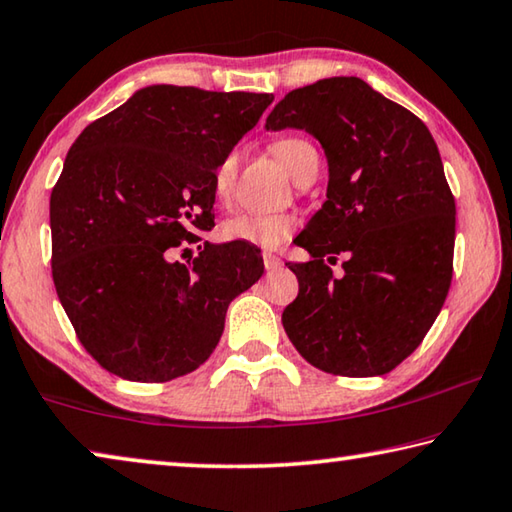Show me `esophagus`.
Returning a JSON list of instances; mask_svg holds the SVG:
<instances>
[{
	"label": "esophagus",
	"mask_w": 512,
	"mask_h": 512,
	"mask_svg": "<svg viewBox=\"0 0 512 512\" xmlns=\"http://www.w3.org/2000/svg\"><path fill=\"white\" fill-rule=\"evenodd\" d=\"M264 266L266 271H275V268L282 266V259L277 255H271V253H264Z\"/></svg>",
	"instance_id": "34e87169"
}]
</instances>
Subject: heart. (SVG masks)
<instances>
[{"label":"heart","instance_id":"heart-1","mask_svg":"<svg viewBox=\"0 0 512 512\" xmlns=\"http://www.w3.org/2000/svg\"><path fill=\"white\" fill-rule=\"evenodd\" d=\"M273 151L293 178L298 176L305 162L316 155V149L300 137H284L275 142ZM237 178V153L223 155L212 171V194L219 203H228ZM298 219L291 212H244L235 214L221 223L223 241L232 244H248L255 248L273 250L287 241L296 230Z\"/></svg>","mask_w":512,"mask_h":512}]
</instances>
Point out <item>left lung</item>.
Masks as SVG:
<instances>
[{"label":"left lung","mask_w":512,"mask_h":512,"mask_svg":"<svg viewBox=\"0 0 512 512\" xmlns=\"http://www.w3.org/2000/svg\"><path fill=\"white\" fill-rule=\"evenodd\" d=\"M314 135L327 201L293 239L298 298L282 325L311 366L345 377L391 372L422 343L452 284L456 203L429 128L357 76L289 92L266 131ZM346 255L334 278L324 259Z\"/></svg>","instance_id":"left-lung-1"}]
</instances>
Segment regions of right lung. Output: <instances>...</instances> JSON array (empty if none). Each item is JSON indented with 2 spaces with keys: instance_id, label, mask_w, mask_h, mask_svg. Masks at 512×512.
<instances>
[{
  "instance_id": "obj_1",
  "label": "right lung",
  "mask_w": 512,
  "mask_h": 512,
  "mask_svg": "<svg viewBox=\"0 0 512 512\" xmlns=\"http://www.w3.org/2000/svg\"><path fill=\"white\" fill-rule=\"evenodd\" d=\"M271 94L146 85L85 128L51 192V273L94 359L131 381H169L210 357L225 311L264 273L259 248L176 250L212 230V171ZM187 250V248H185Z\"/></svg>"
}]
</instances>
